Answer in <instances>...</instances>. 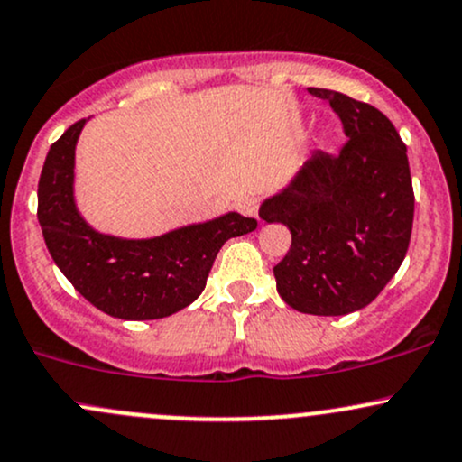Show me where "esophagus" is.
I'll use <instances>...</instances> for the list:
<instances>
[{"mask_svg":"<svg viewBox=\"0 0 462 462\" xmlns=\"http://www.w3.org/2000/svg\"><path fill=\"white\" fill-rule=\"evenodd\" d=\"M236 210L245 217H258V199L256 198H241L236 201Z\"/></svg>","mask_w":462,"mask_h":462,"instance_id":"34e87169","label":"esophagus"}]
</instances>
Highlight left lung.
Returning a JSON list of instances; mask_svg holds the SVG:
<instances>
[{
    "mask_svg": "<svg viewBox=\"0 0 462 462\" xmlns=\"http://www.w3.org/2000/svg\"><path fill=\"white\" fill-rule=\"evenodd\" d=\"M309 93L332 106L347 143L337 156L312 153L258 215L291 230L273 267L280 298L306 315L338 317L371 304L397 273L415 195L406 145L378 108L328 88Z\"/></svg>",
    "mask_w": 462,
    "mask_h": 462,
    "instance_id": "obj_1",
    "label": "left lung"
}]
</instances>
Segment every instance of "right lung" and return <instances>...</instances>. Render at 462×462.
<instances>
[{
	"label": "right lung",
	"instance_id": "1",
	"mask_svg": "<svg viewBox=\"0 0 462 462\" xmlns=\"http://www.w3.org/2000/svg\"><path fill=\"white\" fill-rule=\"evenodd\" d=\"M78 121L47 152L39 180V224L45 245L73 289L95 309L125 321L162 319L204 291L227 238L256 230V219L226 213L153 238L102 235L84 221L73 198Z\"/></svg>",
	"mask_w": 462,
	"mask_h": 462
}]
</instances>
